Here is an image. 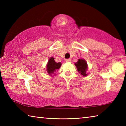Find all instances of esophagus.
I'll return each instance as SVG.
<instances>
[{"label":"esophagus","instance_id":"34e87169","mask_svg":"<svg viewBox=\"0 0 126 126\" xmlns=\"http://www.w3.org/2000/svg\"><path fill=\"white\" fill-rule=\"evenodd\" d=\"M71 59H70V58L65 59V62H71Z\"/></svg>","mask_w":126,"mask_h":126}]
</instances>
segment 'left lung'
I'll return each mask as SVG.
<instances>
[{
    "instance_id": "obj_1",
    "label": "left lung",
    "mask_w": 126,
    "mask_h": 126,
    "mask_svg": "<svg viewBox=\"0 0 126 126\" xmlns=\"http://www.w3.org/2000/svg\"><path fill=\"white\" fill-rule=\"evenodd\" d=\"M77 68V71L83 77L87 76V71L88 69V64L84 59H79L76 63H74Z\"/></svg>"
}]
</instances>
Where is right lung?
Listing matches in <instances>:
<instances>
[{
    "label": "right lung",
    "mask_w": 126,
    "mask_h": 126,
    "mask_svg": "<svg viewBox=\"0 0 126 126\" xmlns=\"http://www.w3.org/2000/svg\"><path fill=\"white\" fill-rule=\"evenodd\" d=\"M62 63L61 62L57 63L54 61V58L51 57L49 58L48 63L46 65L47 72L50 76H52L53 74H55V72L61 67Z\"/></svg>",
    "instance_id": "1"
}]
</instances>
